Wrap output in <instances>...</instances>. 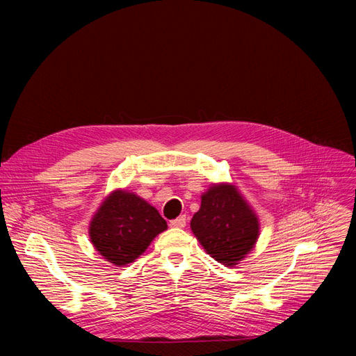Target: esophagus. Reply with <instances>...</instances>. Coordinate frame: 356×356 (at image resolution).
<instances>
[{
	"instance_id": "1",
	"label": "esophagus",
	"mask_w": 356,
	"mask_h": 356,
	"mask_svg": "<svg viewBox=\"0 0 356 356\" xmlns=\"http://www.w3.org/2000/svg\"><path fill=\"white\" fill-rule=\"evenodd\" d=\"M170 227L172 228H184L186 227V216L180 215L179 218L170 220Z\"/></svg>"
}]
</instances>
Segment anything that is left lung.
Here are the masks:
<instances>
[{
	"label": "left lung",
	"mask_w": 356,
	"mask_h": 356,
	"mask_svg": "<svg viewBox=\"0 0 356 356\" xmlns=\"http://www.w3.org/2000/svg\"><path fill=\"white\" fill-rule=\"evenodd\" d=\"M191 228L212 258L232 267L252 250L259 223L234 186L218 184L202 196Z\"/></svg>",
	"instance_id": "left-lung-1"
}]
</instances>
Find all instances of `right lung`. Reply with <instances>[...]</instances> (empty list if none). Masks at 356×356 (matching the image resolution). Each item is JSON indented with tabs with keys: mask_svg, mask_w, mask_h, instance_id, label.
Here are the masks:
<instances>
[{
	"mask_svg": "<svg viewBox=\"0 0 356 356\" xmlns=\"http://www.w3.org/2000/svg\"><path fill=\"white\" fill-rule=\"evenodd\" d=\"M167 223L159 211L134 193L117 191L93 216L89 235L93 247L115 266L133 263Z\"/></svg>",
	"mask_w": 356,
	"mask_h": 356,
	"instance_id": "add662e5",
	"label": "right lung"
}]
</instances>
